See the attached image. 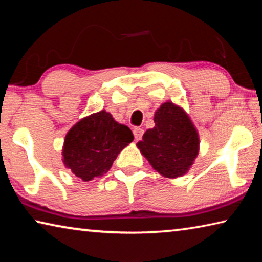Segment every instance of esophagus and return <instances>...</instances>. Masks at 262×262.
Returning a JSON list of instances; mask_svg holds the SVG:
<instances>
[{"mask_svg": "<svg viewBox=\"0 0 262 262\" xmlns=\"http://www.w3.org/2000/svg\"><path fill=\"white\" fill-rule=\"evenodd\" d=\"M133 133H134L135 140H136V141H139V140H141V139H142V136H143V133H144V130L142 129V128L136 127V128H134V130H133Z\"/></svg>", "mask_w": 262, "mask_h": 262, "instance_id": "obj_1", "label": "esophagus"}]
</instances>
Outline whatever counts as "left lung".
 Here are the masks:
<instances>
[{
    "mask_svg": "<svg viewBox=\"0 0 262 262\" xmlns=\"http://www.w3.org/2000/svg\"><path fill=\"white\" fill-rule=\"evenodd\" d=\"M155 127L136 143L154 170L165 178L185 176L200 150L196 127L181 106L165 101L154 115Z\"/></svg>",
    "mask_w": 262,
    "mask_h": 262,
    "instance_id": "1",
    "label": "left lung"
}]
</instances>
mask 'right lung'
Listing matches in <instances>:
<instances>
[{"label": "right lung", "instance_id": "obj_1", "mask_svg": "<svg viewBox=\"0 0 262 262\" xmlns=\"http://www.w3.org/2000/svg\"><path fill=\"white\" fill-rule=\"evenodd\" d=\"M133 140L129 128L101 110L84 117L68 130L62 147V162L83 181L97 179L107 173L118 155Z\"/></svg>", "mask_w": 262, "mask_h": 262}]
</instances>
